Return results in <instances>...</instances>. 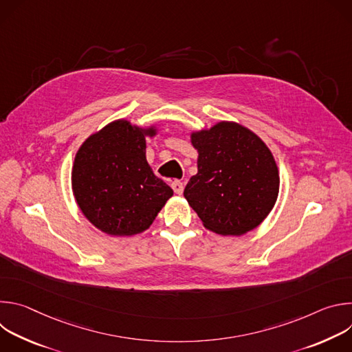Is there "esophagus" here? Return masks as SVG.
Returning <instances> with one entry per match:
<instances>
[{"label":"esophagus","instance_id":"esophagus-1","mask_svg":"<svg viewBox=\"0 0 352 352\" xmlns=\"http://www.w3.org/2000/svg\"><path fill=\"white\" fill-rule=\"evenodd\" d=\"M171 188L174 189V192H175L177 195H181V193H182V190H184V184H182L181 181L175 179V181H173V182H171Z\"/></svg>","mask_w":352,"mask_h":352}]
</instances>
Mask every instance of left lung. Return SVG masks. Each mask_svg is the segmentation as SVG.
Instances as JSON below:
<instances>
[{
	"mask_svg": "<svg viewBox=\"0 0 352 352\" xmlns=\"http://www.w3.org/2000/svg\"><path fill=\"white\" fill-rule=\"evenodd\" d=\"M197 174L184 196L204 226L220 235H242L272 212L280 188L278 168L266 143L236 122L221 121L190 133Z\"/></svg>",
	"mask_w": 352,
	"mask_h": 352,
	"instance_id": "left-lung-1",
	"label": "left lung"
}]
</instances>
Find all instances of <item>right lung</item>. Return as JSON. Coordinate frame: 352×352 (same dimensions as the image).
<instances>
[{
    "mask_svg": "<svg viewBox=\"0 0 352 352\" xmlns=\"http://www.w3.org/2000/svg\"><path fill=\"white\" fill-rule=\"evenodd\" d=\"M156 133L155 126L140 128L117 120L79 147L72 190L79 209L96 228L116 236L143 232L173 196V189L146 160V136Z\"/></svg>",
    "mask_w": 352,
    "mask_h": 352,
    "instance_id": "obj_1",
    "label": "right lung"
}]
</instances>
